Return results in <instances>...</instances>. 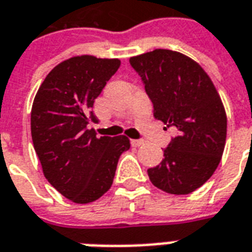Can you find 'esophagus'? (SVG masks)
Returning a JSON list of instances; mask_svg holds the SVG:
<instances>
[{
	"instance_id": "1",
	"label": "esophagus",
	"mask_w": 252,
	"mask_h": 252,
	"mask_svg": "<svg viewBox=\"0 0 252 252\" xmlns=\"http://www.w3.org/2000/svg\"><path fill=\"white\" fill-rule=\"evenodd\" d=\"M144 143H146V142H144L143 139H133V140H131V144H132V146H135V147L143 146Z\"/></svg>"
}]
</instances>
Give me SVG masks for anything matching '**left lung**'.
<instances>
[{
	"instance_id": "1",
	"label": "left lung",
	"mask_w": 252,
	"mask_h": 252,
	"mask_svg": "<svg viewBox=\"0 0 252 252\" xmlns=\"http://www.w3.org/2000/svg\"><path fill=\"white\" fill-rule=\"evenodd\" d=\"M129 62L142 77L155 119L178 131L163 160L147 170L150 181L170 194H189L221 160L227 139L221 98L205 70L181 52L158 48Z\"/></svg>"
}]
</instances>
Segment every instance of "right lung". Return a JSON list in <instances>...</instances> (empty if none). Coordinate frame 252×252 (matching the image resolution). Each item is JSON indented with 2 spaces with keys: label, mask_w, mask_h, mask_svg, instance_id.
Segmentation results:
<instances>
[{
  "label": "right lung",
  "mask_w": 252,
  "mask_h": 252,
  "mask_svg": "<svg viewBox=\"0 0 252 252\" xmlns=\"http://www.w3.org/2000/svg\"><path fill=\"white\" fill-rule=\"evenodd\" d=\"M120 67V59L72 57L48 72L32 104L31 133L43 174L75 204H89L113 184L129 139L95 136L94 99Z\"/></svg>",
  "instance_id": "right-lung-1"
}]
</instances>
